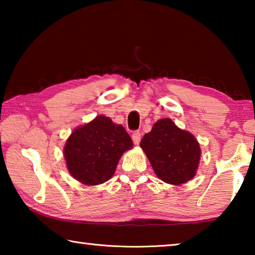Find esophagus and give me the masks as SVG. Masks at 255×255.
<instances>
[{
    "label": "esophagus",
    "instance_id": "1",
    "mask_svg": "<svg viewBox=\"0 0 255 255\" xmlns=\"http://www.w3.org/2000/svg\"><path fill=\"white\" fill-rule=\"evenodd\" d=\"M131 138H132V141L133 144L135 145H138L140 143V138H141V133L139 131H133L132 135H131Z\"/></svg>",
    "mask_w": 255,
    "mask_h": 255
}]
</instances>
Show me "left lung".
<instances>
[{
  "label": "left lung",
  "mask_w": 255,
  "mask_h": 255,
  "mask_svg": "<svg viewBox=\"0 0 255 255\" xmlns=\"http://www.w3.org/2000/svg\"><path fill=\"white\" fill-rule=\"evenodd\" d=\"M140 147L147 155L159 179L170 184H182L196 174L200 147L195 137L175 126L171 119L158 120L145 133Z\"/></svg>",
  "instance_id": "1"
}]
</instances>
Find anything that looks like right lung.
<instances>
[{"label":"right lung","mask_w":255,"mask_h":255,"mask_svg":"<svg viewBox=\"0 0 255 255\" xmlns=\"http://www.w3.org/2000/svg\"><path fill=\"white\" fill-rule=\"evenodd\" d=\"M131 147V138L122 125L98 116L72 132L64 156L72 176L84 184L96 185L114 175L123 153Z\"/></svg>","instance_id":"add662e5"}]
</instances>
